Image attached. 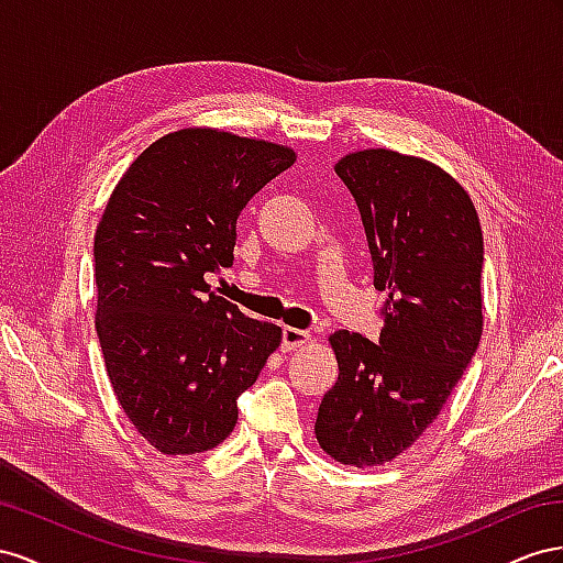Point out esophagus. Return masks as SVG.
<instances>
[{
    "label": "esophagus",
    "instance_id": "obj_1",
    "mask_svg": "<svg viewBox=\"0 0 563 563\" xmlns=\"http://www.w3.org/2000/svg\"><path fill=\"white\" fill-rule=\"evenodd\" d=\"M311 342V334L307 330L297 328H283V351H297L303 344Z\"/></svg>",
    "mask_w": 563,
    "mask_h": 563
}]
</instances>
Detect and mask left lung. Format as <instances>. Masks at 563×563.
<instances>
[{
	"mask_svg": "<svg viewBox=\"0 0 563 563\" xmlns=\"http://www.w3.org/2000/svg\"><path fill=\"white\" fill-rule=\"evenodd\" d=\"M334 172L356 198L387 292L379 344L330 334L340 377L323 396L316 439L342 464L377 467L437 420L484 332V233L472 198L424 157L365 148Z\"/></svg>",
	"mask_w": 563,
	"mask_h": 563,
	"instance_id": "1",
	"label": "left lung"
}]
</instances>
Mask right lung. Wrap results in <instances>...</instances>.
<instances>
[{"mask_svg": "<svg viewBox=\"0 0 563 563\" xmlns=\"http://www.w3.org/2000/svg\"><path fill=\"white\" fill-rule=\"evenodd\" d=\"M297 153L214 126H186L143 151L112 188L93 235L96 334L126 420L163 455L217 448L238 396L283 342L210 292L233 264L243 207Z\"/></svg>", "mask_w": 563, "mask_h": 563, "instance_id": "1", "label": "right lung"}]
</instances>
